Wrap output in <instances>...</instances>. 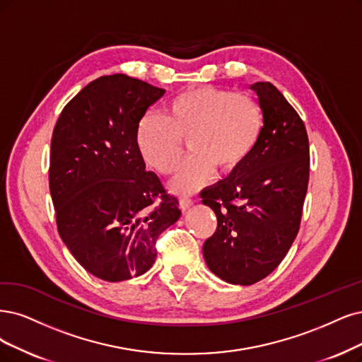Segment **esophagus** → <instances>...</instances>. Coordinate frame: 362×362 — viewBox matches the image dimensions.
I'll return each instance as SVG.
<instances>
[{"mask_svg":"<svg viewBox=\"0 0 362 362\" xmlns=\"http://www.w3.org/2000/svg\"><path fill=\"white\" fill-rule=\"evenodd\" d=\"M192 204V199L188 197H179V207L180 210H186Z\"/></svg>","mask_w":362,"mask_h":362,"instance_id":"34e87169","label":"esophagus"}]
</instances>
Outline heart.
Returning <instances> with one entry per match:
<instances>
[{
	"instance_id": "1",
	"label": "heart",
	"mask_w": 362,
	"mask_h": 362,
	"mask_svg": "<svg viewBox=\"0 0 362 362\" xmlns=\"http://www.w3.org/2000/svg\"><path fill=\"white\" fill-rule=\"evenodd\" d=\"M264 127L262 107L249 93L216 86H194L173 97L160 116L147 113L137 125L136 143L144 163L159 174H170L186 158L171 188L192 192L219 176L234 173L249 158Z\"/></svg>"
}]
</instances>
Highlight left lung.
<instances>
[{
  "mask_svg": "<svg viewBox=\"0 0 362 362\" xmlns=\"http://www.w3.org/2000/svg\"><path fill=\"white\" fill-rule=\"evenodd\" d=\"M264 113L259 140L231 176L202 192L218 226L203 246L209 269L233 285L269 276L296 240L309 185L303 119L270 82L252 85Z\"/></svg>",
  "mask_w": 362,
  "mask_h": 362,
  "instance_id": "left-lung-1",
  "label": "left lung"
}]
</instances>
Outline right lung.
<instances>
[{
    "label": "right lung",
    "mask_w": 362,
    "mask_h": 362,
    "mask_svg": "<svg viewBox=\"0 0 362 362\" xmlns=\"http://www.w3.org/2000/svg\"><path fill=\"white\" fill-rule=\"evenodd\" d=\"M164 89L125 74L93 80L53 128L49 188L58 233L76 261L107 282L137 277L156 240L180 216L137 149L136 132Z\"/></svg>",
    "instance_id": "1"
}]
</instances>
